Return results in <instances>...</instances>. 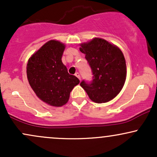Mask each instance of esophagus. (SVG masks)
I'll return each instance as SVG.
<instances>
[{"mask_svg": "<svg viewBox=\"0 0 157 157\" xmlns=\"http://www.w3.org/2000/svg\"><path fill=\"white\" fill-rule=\"evenodd\" d=\"M75 76H76L77 78L79 79V80H80V73H78V72H77L76 74H75Z\"/></svg>", "mask_w": 157, "mask_h": 157, "instance_id": "1", "label": "esophagus"}]
</instances>
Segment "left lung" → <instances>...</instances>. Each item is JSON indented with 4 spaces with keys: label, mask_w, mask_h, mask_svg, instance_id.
<instances>
[{
    "label": "left lung",
    "mask_w": 157,
    "mask_h": 157,
    "mask_svg": "<svg viewBox=\"0 0 157 157\" xmlns=\"http://www.w3.org/2000/svg\"><path fill=\"white\" fill-rule=\"evenodd\" d=\"M80 52L86 55L92 80H82L80 86L97 103L107 102L120 92L126 78V64L118 47L101 38H94L81 44Z\"/></svg>",
    "instance_id": "left-lung-1"
}]
</instances>
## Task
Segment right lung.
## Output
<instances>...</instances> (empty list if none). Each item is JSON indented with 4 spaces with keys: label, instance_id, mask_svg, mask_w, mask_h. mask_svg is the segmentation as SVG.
I'll use <instances>...</instances> for the list:
<instances>
[{
    "label": "right lung",
    "instance_id": "right-lung-1",
    "mask_svg": "<svg viewBox=\"0 0 157 157\" xmlns=\"http://www.w3.org/2000/svg\"><path fill=\"white\" fill-rule=\"evenodd\" d=\"M64 49L65 45L59 41H48L30 57L26 68L27 78L36 95L57 107L68 102L70 92L80 82L62 63Z\"/></svg>",
    "mask_w": 157,
    "mask_h": 157
}]
</instances>
